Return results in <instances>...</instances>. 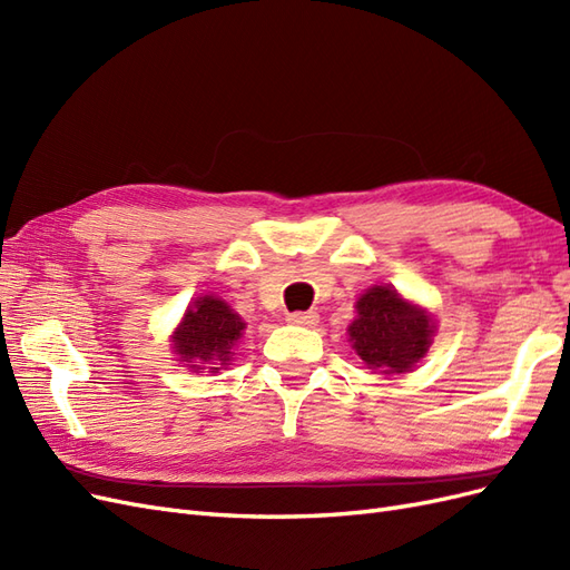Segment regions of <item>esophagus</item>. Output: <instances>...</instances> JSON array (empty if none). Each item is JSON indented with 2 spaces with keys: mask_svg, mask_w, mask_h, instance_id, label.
<instances>
[{
  "mask_svg": "<svg viewBox=\"0 0 570 570\" xmlns=\"http://www.w3.org/2000/svg\"><path fill=\"white\" fill-rule=\"evenodd\" d=\"M287 323L314 327L318 323V314L316 312H295V314H287Z\"/></svg>",
  "mask_w": 570,
  "mask_h": 570,
  "instance_id": "esophagus-1",
  "label": "esophagus"
}]
</instances>
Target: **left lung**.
<instances>
[{
    "label": "left lung",
    "mask_w": 570,
    "mask_h": 570,
    "mask_svg": "<svg viewBox=\"0 0 570 570\" xmlns=\"http://www.w3.org/2000/svg\"><path fill=\"white\" fill-rule=\"evenodd\" d=\"M347 333L368 368L387 375L406 373L425 356L435 335V321L394 287L373 285L358 297L356 318Z\"/></svg>",
    "instance_id": "left-lung-1"
}]
</instances>
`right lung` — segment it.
Listing matches in <instances>:
<instances>
[{
    "label": "right lung",
    "instance_id": "obj_1",
    "mask_svg": "<svg viewBox=\"0 0 570 570\" xmlns=\"http://www.w3.org/2000/svg\"><path fill=\"white\" fill-rule=\"evenodd\" d=\"M245 321L233 312L228 302L214 295H204L187 306V312L170 335L174 352L185 361L187 368L204 371L202 364L226 366L237 340L243 337ZM209 373H218L216 366H209Z\"/></svg>",
    "mask_w": 570,
    "mask_h": 570
}]
</instances>
